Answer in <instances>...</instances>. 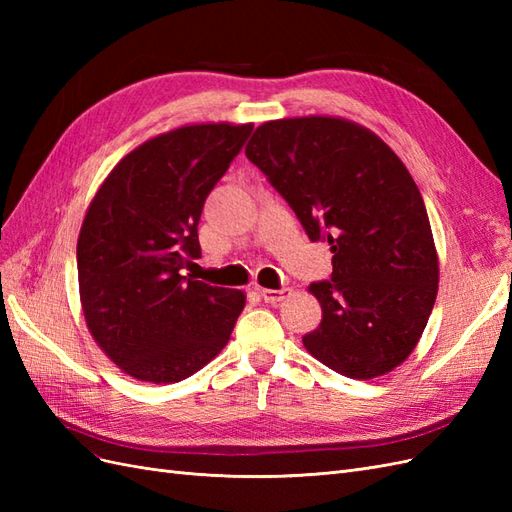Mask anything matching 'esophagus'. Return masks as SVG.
<instances>
[{"label":"esophagus","mask_w":512,"mask_h":512,"mask_svg":"<svg viewBox=\"0 0 512 512\" xmlns=\"http://www.w3.org/2000/svg\"><path fill=\"white\" fill-rule=\"evenodd\" d=\"M258 294L260 299L265 303H280L284 301L288 294H290V288H282V290H271V288H258Z\"/></svg>","instance_id":"34e87169"}]
</instances>
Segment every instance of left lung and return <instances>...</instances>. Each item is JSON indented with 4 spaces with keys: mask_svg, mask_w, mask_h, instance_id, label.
<instances>
[{
    "mask_svg": "<svg viewBox=\"0 0 512 512\" xmlns=\"http://www.w3.org/2000/svg\"><path fill=\"white\" fill-rule=\"evenodd\" d=\"M245 156L327 239L331 282L309 284L322 307L305 350L346 378L371 380L404 363L436 303L440 265L423 196L406 164L369 128L344 117L265 121Z\"/></svg>",
    "mask_w": 512,
    "mask_h": 512,
    "instance_id": "left-lung-1",
    "label": "left lung"
}]
</instances>
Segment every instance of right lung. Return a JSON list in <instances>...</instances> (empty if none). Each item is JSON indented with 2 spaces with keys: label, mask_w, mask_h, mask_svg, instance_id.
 Masks as SVG:
<instances>
[{
  "label": "right lung",
  "mask_w": 512,
  "mask_h": 512,
  "mask_svg": "<svg viewBox=\"0 0 512 512\" xmlns=\"http://www.w3.org/2000/svg\"><path fill=\"white\" fill-rule=\"evenodd\" d=\"M254 123H192L123 156L91 198L76 243L91 337L123 374L190 378L228 344L245 292L181 275L200 256L198 222Z\"/></svg>",
  "instance_id": "obj_1"
}]
</instances>
